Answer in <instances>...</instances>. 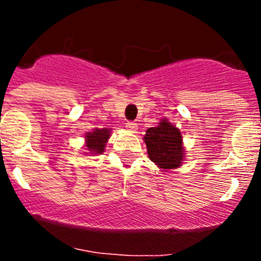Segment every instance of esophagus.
<instances>
[{"mask_svg": "<svg viewBox=\"0 0 261 261\" xmlns=\"http://www.w3.org/2000/svg\"><path fill=\"white\" fill-rule=\"evenodd\" d=\"M125 126L129 130H132V132H136V130H137V124H136L135 121H128V123L125 124Z\"/></svg>", "mask_w": 261, "mask_h": 261, "instance_id": "obj_1", "label": "esophagus"}]
</instances>
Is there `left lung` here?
Returning <instances> with one entry per match:
<instances>
[{"label":"left lung","instance_id":"8db88e82","mask_svg":"<svg viewBox=\"0 0 261 261\" xmlns=\"http://www.w3.org/2000/svg\"><path fill=\"white\" fill-rule=\"evenodd\" d=\"M144 141L147 146L149 158L161 168H176L183 161L181 133L174 125L162 120L158 126L146 130Z\"/></svg>","mask_w":261,"mask_h":261}]
</instances>
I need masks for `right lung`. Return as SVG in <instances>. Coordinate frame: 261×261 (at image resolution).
<instances>
[{"label": "right lung", "instance_id": "obj_1", "mask_svg": "<svg viewBox=\"0 0 261 261\" xmlns=\"http://www.w3.org/2000/svg\"><path fill=\"white\" fill-rule=\"evenodd\" d=\"M110 138L108 129H95L94 132L86 135L87 150L93 154H102L105 151V146L107 140Z\"/></svg>", "mask_w": 261, "mask_h": 261}]
</instances>
